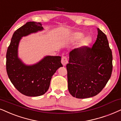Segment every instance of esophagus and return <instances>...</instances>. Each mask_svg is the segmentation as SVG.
Here are the masks:
<instances>
[{
  "mask_svg": "<svg viewBox=\"0 0 121 121\" xmlns=\"http://www.w3.org/2000/svg\"><path fill=\"white\" fill-rule=\"evenodd\" d=\"M61 63L64 66H65L68 63V58L66 57V56H62L61 59Z\"/></svg>",
  "mask_w": 121,
  "mask_h": 121,
  "instance_id": "esophagus-1",
  "label": "esophagus"
}]
</instances>
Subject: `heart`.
Segmentation results:
<instances>
[{"label":"heart","instance_id":"b5f03b06","mask_svg":"<svg viewBox=\"0 0 121 121\" xmlns=\"http://www.w3.org/2000/svg\"><path fill=\"white\" fill-rule=\"evenodd\" d=\"M82 36H83V34L81 32H76L75 34L74 35V38L76 40H78V39H80L82 37ZM90 43V39L88 37H86L84 38L80 42V45L81 46H88Z\"/></svg>","mask_w":121,"mask_h":121}]
</instances>
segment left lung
<instances>
[{
	"label": "left lung",
	"instance_id": "1",
	"mask_svg": "<svg viewBox=\"0 0 121 121\" xmlns=\"http://www.w3.org/2000/svg\"><path fill=\"white\" fill-rule=\"evenodd\" d=\"M112 68L107 38L98 28L97 40L91 48L80 47L70 52L66 68L70 94L80 99L97 95L111 78Z\"/></svg>",
	"mask_w": 121,
	"mask_h": 121
}]
</instances>
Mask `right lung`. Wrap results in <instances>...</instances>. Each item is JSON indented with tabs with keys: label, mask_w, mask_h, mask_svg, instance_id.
Wrapping results in <instances>:
<instances>
[{
	"label": "right lung",
	"mask_w": 121,
	"mask_h": 121,
	"mask_svg": "<svg viewBox=\"0 0 121 121\" xmlns=\"http://www.w3.org/2000/svg\"><path fill=\"white\" fill-rule=\"evenodd\" d=\"M40 23L27 22L14 32L6 55V69L10 82L20 93L28 97L44 94L49 88L52 76L62 67L59 56H46L33 65H26L18 57V47L23 37L42 31Z\"/></svg>",
	"instance_id": "1"
}]
</instances>
